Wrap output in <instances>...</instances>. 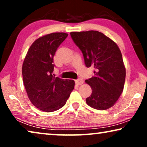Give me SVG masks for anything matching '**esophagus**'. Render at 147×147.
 <instances>
[{"label": "esophagus", "mask_w": 147, "mask_h": 147, "mask_svg": "<svg viewBox=\"0 0 147 147\" xmlns=\"http://www.w3.org/2000/svg\"><path fill=\"white\" fill-rule=\"evenodd\" d=\"M75 82L77 85L80 86V85H82V84H84V80L82 79H78V80H76Z\"/></svg>", "instance_id": "34e87169"}]
</instances>
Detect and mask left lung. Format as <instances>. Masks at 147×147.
Returning a JSON list of instances; mask_svg holds the SVG:
<instances>
[{
    "instance_id": "8db88e82",
    "label": "left lung",
    "mask_w": 147,
    "mask_h": 147,
    "mask_svg": "<svg viewBox=\"0 0 147 147\" xmlns=\"http://www.w3.org/2000/svg\"><path fill=\"white\" fill-rule=\"evenodd\" d=\"M70 35L83 53L86 67L95 69L93 77L85 81L92 90L86 103L100 110L111 108L121 95L125 82L126 69L119 47L97 31L71 32Z\"/></svg>"
}]
</instances>
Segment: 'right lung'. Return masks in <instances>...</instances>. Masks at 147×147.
Wrapping results in <instances>:
<instances>
[{"label":"right lung","instance_id":"add662e5","mask_svg":"<svg viewBox=\"0 0 147 147\" xmlns=\"http://www.w3.org/2000/svg\"><path fill=\"white\" fill-rule=\"evenodd\" d=\"M68 34L53 33L35 40L28 50L22 67L23 84L31 103L44 112L65 105L75 82L53 76V57Z\"/></svg>","mask_w":147,"mask_h":147}]
</instances>
